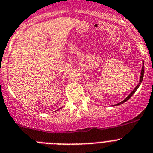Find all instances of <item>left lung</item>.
<instances>
[{
	"mask_svg": "<svg viewBox=\"0 0 153 153\" xmlns=\"http://www.w3.org/2000/svg\"><path fill=\"white\" fill-rule=\"evenodd\" d=\"M143 68H142V70H141V75H140V78H139V84H138V85L136 86V87H135V88H134L133 91H132V92L130 93L129 95H128V96L126 97V98L124 99V100L122 101V102H119V103H118V104L115 105H119L123 104V103H124V102H126V101H128V99H129L130 98H131V97L132 96V95H133L134 93L135 92V91H136V90L138 89V88L139 87V85H140V84H141V83H142V82H143V75H144V62H143Z\"/></svg>",
	"mask_w": 153,
	"mask_h": 153,
	"instance_id": "8db88e82",
	"label": "left lung"
}]
</instances>
